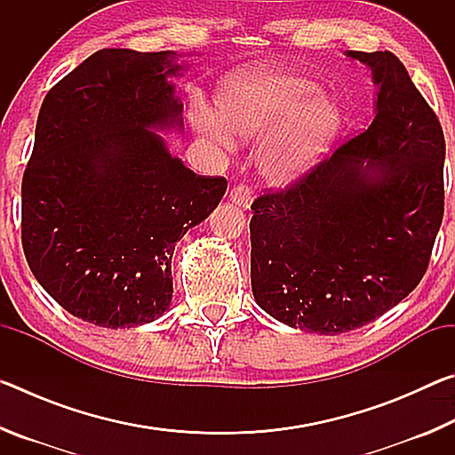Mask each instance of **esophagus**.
Returning <instances> with one entry per match:
<instances>
[{
	"instance_id": "34e87169",
	"label": "esophagus",
	"mask_w": 455,
	"mask_h": 455,
	"mask_svg": "<svg viewBox=\"0 0 455 455\" xmlns=\"http://www.w3.org/2000/svg\"><path fill=\"white\" fill-rule=\"evenodd\" d=\"M230 200H233L236 206H241V209H249L252 203V190L249 187H244V184H236L235 188H230Z\"/></svg>"
}]
</instances>
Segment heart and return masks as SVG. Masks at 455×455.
Masks as SVG:
<instances>
[{
  "label": "heart",
  "mask_w": 455,
  "mask_h": 455,
  "mask_svg": "<svg viewBox=\"0 0 455 455\" xmlns=\"http://www.w3.org/2000/svg\"><path fill=\"white\" fill-rule=\"evenodd\" d=\"M313 80L283 68L259 66L230 76L217 94V118L225 132L259 140V171L268 182L301 179L319 163L337 134L335 108L319 98ZM200 132L222 138L203 108L192 110Z\"/></svg>",
  "instance_id": "1"
}]
</instances>
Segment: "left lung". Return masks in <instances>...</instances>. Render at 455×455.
<instances>
[{"instance_id":"8db88e82","label":"left lung","mask_w":455,"mask_h":455,"mask_svg":"<svg viewBox=\"0 0 455 455\" xmlns=\"http://www.w3.org/2000/svg\"><path fill=\"white\" fill-rule=\"evenodd\" d=\"M379 86L375 118L289 187L251 204L255 301L284 325L339 335L403 301L443 219L440 120L391 52H347Z\"/></svg>"}]
</instances>
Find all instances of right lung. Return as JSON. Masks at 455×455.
Returning a JSON list of instances; mask_svg holds the SVG:
<instances>
[{
    "mask_svg": "<svg viewBox=\"0 0 455 455\" xmlns=\"http://www.w3.org/2000/svg\"><path fill=\"white\" fill-rule=\"evenodd\" d=\"M174 52L108 48L44 98L21 180V244L45 292L98 327L152 323L172 301V252L217 209L200 176L150 128L182 126Z\"/></svg>",
    "mask_w": 455,
    "mask_h": 455,
    "instance_id": "1",
    "label": "right lung"
}]
</instances>
